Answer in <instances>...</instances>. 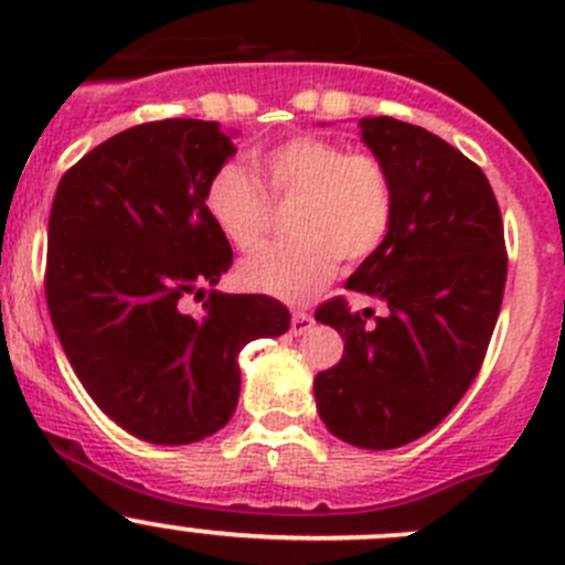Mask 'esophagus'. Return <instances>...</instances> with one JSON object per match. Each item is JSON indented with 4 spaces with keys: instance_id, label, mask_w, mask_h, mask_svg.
<instances>
[{
    "instance_id": "34e87169",
    "label": "esophagus",
    "mask_w": 565,
    "mask_h": 565,
    "mask_svg": "<svg viewBox=\"0 0 565 565\" xmlns=\"http://www.w3.org/2000/svg\"><path fill=\"white\" fill-rule=\"evenodd\" d=\"M311 324H315V317L309 315V311H292V333L295 335H303L306 330H311Z\"/></svg>"
}]
</instances>
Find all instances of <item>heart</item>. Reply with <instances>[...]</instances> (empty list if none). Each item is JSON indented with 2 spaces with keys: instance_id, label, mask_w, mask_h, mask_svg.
Returning <instances> with one entry per match:
<instances>
[{
  "instance_id": "heart-1",
  "label": "heart",
  "mask_w": 565,
  "mask_h": 565,
  "mask_svg": "<svg viewBox=\"0 0 565 565\" xmlns=\"http://www.w3.org/2000/svg\"><path fill=\"white\" fill-rule=\"evenodd\" d=\"M276 202H298L292 241L256 250L237 267L243 287L300 303L335 276L339 259L355 267L388 243L396 221V182L383 158L347 150L328 136L298 134L254 152ZM237 163H224L204 188V210L235 248L250 250L270 226V202Z\"/></svg>"
}]
</instances>
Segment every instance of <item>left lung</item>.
I'll return each instance as SVG.
<instances>
[{
    "instance_id": "obj_1",
    "label": "left lung",
    "mask_w": 565,
    "mask_h": 565,
    "mask_svg": "<svg viewBox=\"0 0 565 565\" xmlns=\"http://www.w3.org/2000/svg\"><path fill=\"white\" fill-rule=\"evenodd\" d=\"M369 150L396 182L388 243L347 289L388 309L352 311L344 298L317 322L344 339V355L315 380L319 418L369 451L407 446L435 429L476 380L503 303V218L481 167L418 125L361 119Z\"/></svg>"
}]
</instances>
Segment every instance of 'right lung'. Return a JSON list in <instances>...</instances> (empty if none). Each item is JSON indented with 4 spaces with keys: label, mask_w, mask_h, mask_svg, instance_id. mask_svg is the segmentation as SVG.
Segmentation results:
<instances>
[{
    "label": "right lung",
    "mask_w": 565,
    "mask_h": 565,
    "mask_svg": "<svg viewBox=\"0 0 565 565\" xmlns=\"http://www.w3.org/2000/svg\"><path fill=\"white\" fill-rule=\"evenodd\" d=\"M235 145L218 122L134 125L62 174L49 215L45 300L73 372L134 437L188 446L230 424L237 355L289 330L267 295L210 289L232 267L204 188Z\"/></svg>",
    "instance_id": "obj_1"
}]
</instances>
